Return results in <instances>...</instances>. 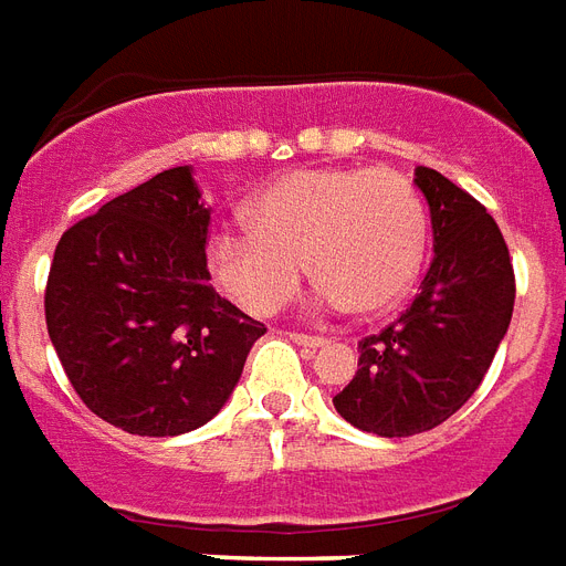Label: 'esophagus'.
I'll return each mask as SVG.
<instances>
[{
	"label": "esophagus",
	"instance_id": "esophagus-1",
	"mask_svg": "<svg viewBox=\"0 0 566 566\" xmlns=\"http://www.w3.org/2000/svg\"><path fill=\"white\" fill-rule=\"evenodd\" d=\"M291 340L300 344V347H308V350H321L323 344H326V338H321V335H305V332H293Z\"/></svg>",
	"mask_w": 566,
	"mask_h": 566
}]
</instances>
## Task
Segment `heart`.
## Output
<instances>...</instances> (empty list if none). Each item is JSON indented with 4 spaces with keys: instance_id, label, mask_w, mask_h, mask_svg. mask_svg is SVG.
<instances>
[{
    "instance_id": "b5f03b06",
    "label": "heart",
    "mask_w": 566,
    "mask_h": 566,
    "mask_svg": "<svg viewBox=\"0 0 566 566\" xmlns=\"http://www.w3.org/2000/svg\"><path fill=\"white\" fill-rule=\"evenodd\" d=\"M427 245L424 201L395 168H302L245 205V222L216 228L207 264L249 314L287 305L302 270L317 302L377 314L407 293Z\"/></svg>"
}]
</instances>
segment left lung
Masks as SVG:
<instances>
[{
	"label": "left lung",
	"mask_w": 566,
	"mask_h": 566,
	"mask_svg": "<svg viewBox=\"0 0 566 566\" xmlns=\"http://www.w3.org/2000/svg\"><path fill=\"white\" fill-rule=\"evenodd\" d=\"M433 226V261L416 300L379 335L359 340V370L332 403L344 421L377 437H416L451 418L493 365L511 326L507 243L481 201L416 168Z\"/></svg>",
	"instance_id": "left-lung-1"
}]
</instances>
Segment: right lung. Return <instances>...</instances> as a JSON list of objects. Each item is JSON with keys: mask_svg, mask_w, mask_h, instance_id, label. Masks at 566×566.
Here are the masks:
<instances>
[{"mask_svg": "<svg viewBox=\"0 0 566 566\" xmlns=\"http://www.w3.org/2000/svg\"><path fill=\"white\" fill-rule=\"evenodd\" d=\"M210 207L192 168L159 171L67 228L46 332L82 403L136 437H180L226 407L266 332L210 287Z\"/></svg>", "mask_w": 566, "mask_h": 566, "instance_id": "add662e5", "label": "right lung"}]
</instances>
